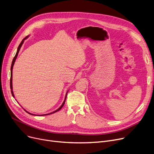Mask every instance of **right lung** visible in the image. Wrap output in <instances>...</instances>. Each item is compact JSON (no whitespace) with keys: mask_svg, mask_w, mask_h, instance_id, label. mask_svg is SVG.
I'll list each match as a JSON object with an SVG mask.
<instances>
[{"mask_svg":"<svg viewBox=\"0 0 154 154\" xmlns=\"http://www.w3.org/2000/svg\"><path fill=\"white\" fill-rule=\"evenodd\" d=\"M28 36H27L26 37H25L23 40H22V42H21V43H20V45H19V46H18V48H17V52H16V55H15V57H14V58H13V60H12V64H11V79H10V88H11V93H12V96L14 97V93H13V91H12V69H13V66H14V63H15V61H16V58H17V55H18V53H19V50H20V48H21V46H22V45L23 44V43H24V40L26 39H27L28 38ZM68 91H67V92H66V96H65V100H64V101L63 102V103H62V104L61 105V106L60 107V108L58 109H57V110H55V111H53V112H51V113H49V114H46V115H43V116H45V115H51V114H52V113H55V112H57V111H59V110H60L61 109V108H62V107L63 106V105H64V104H65V99H66V94H67V93H68ZM26 111V110H25ZM26 112H27L28 113H29V114H30V115H33V114H31V113H30V112H28L27 111H26ZM41 116V115H40Z\"/></svg>","mask_w":154,"mask_h":154,"instance_id":"right-lung-1","label":"right lung"}]
</instances>
